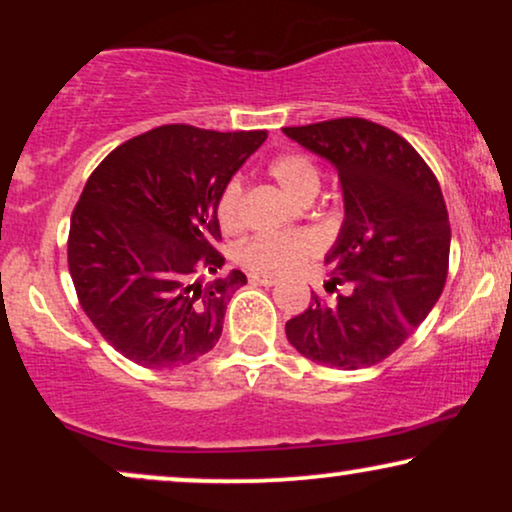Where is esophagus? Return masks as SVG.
<instances>
[{"label":"esophagus","mask_w":512,"mask_h":512,"mask_svg":"<svg viewBox=\"0 0 512 512\" xmlns=\"http://www.w3.org/2000/svg\"><path fill=\"white\" fill-rule=\"evenodd\" d=\"M248 279L250 284H260V286H274L276 281H279L274 274H257V272H252Z\"/></svg>","instance_id":"1"}]
</instances>
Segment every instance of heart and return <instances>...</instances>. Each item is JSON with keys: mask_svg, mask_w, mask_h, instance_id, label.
Wrapping results in <instances>:
<instances>
[{"mask_svg": "<svg viewBox=\"0 0 512 512\" xmlns=\"http://www.w3.org/2000/svg\"><path fill=\"white\" fill-rule=\"evenodd\" d=\"M269 175L279 182L286 195L296 202H308L320 190V168L310 156L298 151H286L269 163ZM238 180H228L223 185L219 199H216V221L223 233H236L243 223V209H240ZM315 250V238L310 233H281V236H252L238 243L236 262L257 274H279L289 272L298 264L308 260Z\"/></svg>", "mask_w": 512, "mask_h": 512, "instance_id": "b5f03b06", "label": "heart"}]
</instances>
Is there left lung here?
<instances>
[{"label": "left lung", "instance_id": "1", "mask_svg": "<svg viewBox=\"0 0 512 512\" xmlns=\"http://www.w3.org/2000/svg\"><path fill=\"white\" fill-rule=\"evenodd\" d=\"M286 137L334 163L344 226L325 257V301L313 293L286 322L298 354L320 366L356 370L380 363L409 339L443 293L450 221L443 192L397 132L363 117L284 127Z\"/></svg>", "mask_w": 512, "mask_h": 512}]
</instances>
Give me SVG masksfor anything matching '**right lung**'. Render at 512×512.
Masks as SVG:
<instances>
[{
  "instance_id": "obj_1",
  "label": "right lung",
  "mask_w": 512,
  "mask_h": 512,
  "mask_svg": "<svg viewBox=\"0 0 512 512\" xmlns=\"http://www.w3.org/2000/svg\"><path fill=\"white\" fill-rule=\"evenodd\" d=\"M267 132L163 125L98 163L67 240L76 298L101 337L144 368H178L219 342L226 305L248 284L223 267L216 199Z\"/></svg>"
}]
</instances>
